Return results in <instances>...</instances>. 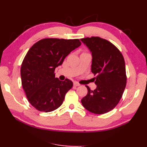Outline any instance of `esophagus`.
<instances>
[{
    "instance_id": "obj_1",
    "label": "esophagus",
    "mask_w": 147,
    "mask_h": 147,
    "mask_svg": "<svg viewBox=\"0 0 147 147\" xmlns=\"http://www.w3.org/2000/svg\"><path fill=\"white\" fill-rule=\"evenodd\" d=\"M74 86H80V84H79L78 83H77V82H74Z\"/></svg>"
}]
</instances>
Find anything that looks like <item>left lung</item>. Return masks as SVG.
Here are the masks:
<instances>
[{
    "label": "left lung",
    "mask_w": 147,
    "mask_h": 147,
    "mask_svg": "<svg viewBox=\"0 0 147 147\" xmlns=\"http://www.w3.org/2000/svg\"><path fill=\"white\" fill-rule=\"evenodd\" d=\"M92 52V72L96 75V88L88 86L82 99L86 110L102 114L112 110L121 100L126 85L125 62L119 49L107 40L98 36L81 39Z\"/></svg>",
    "instance_id": "obj_1"
}]
</instances>
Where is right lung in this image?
Returning <instances> with one entry per match:
<instances>
[{"instance_id":"right-lung-1","label":"right lung","mask_w":147,"mask_h":147,"mask_svg":"<svg viewBox=\"0 0 147 147\" xmlns=\"http://www.w3.org/2000/svg\"><path fill=\"white\" fill-rule=\"evenodd\" d=\"M81 44L79 39L45 38L27 52L21 67L22 86L28 102L38 111L51 112L62 105L73 83L55 78V69Z\"/></svg>"}]
</instances>
